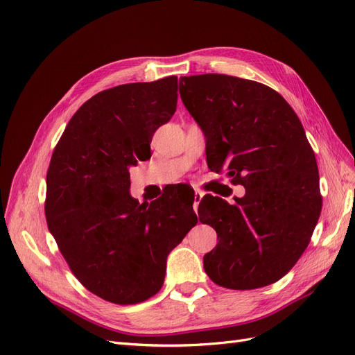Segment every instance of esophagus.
Segmentation results:
<instances>
[{"label": "esophagus", "mask_w": 355, "mask_h": 355, "mask_svg": "<svg viewBox=\"0 0 355 355\" xmlns=\"http://www.w3.org/2000/svg\"><path fill=\"white\" fill-rule=\"evenodd\" d=\"M201 198H202V192L196 191V194H194V210H196V213H197V210H198V204H200Z\"/></svg>", "instance_id": "esophagus-1"}]
</instances>
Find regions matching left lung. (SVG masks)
<instances>
[{
    "mask_svg": "<svg viewBox=\"0 0 355 355\" xmlns=\"http://www.w3.org/2000/svg\"><path fill=\"white\" fill-rule=\"evenodd\" d=\"M179 93L206 137L209 167L245 188L235 204L207 197L200 220L219 241L204 254V271L234 290L278 282L305 252L321 211L318 167L302 123L282 94L250 80L180 77Z\"/></svg>",
    "mask_w": 355,
    "mask_h": 355,
    "instance_id": "obj_1",
    "label": "left lung"
}]
</instances>
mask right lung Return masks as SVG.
Segmentation results:
<instances>
[{"instance_id":"1","label":"right lung","mask_w":355,"mask_h":355,"mask_svg":"<svg viewBox=\"0 0 355 355\" xmlns=\"http://www.w3.org/2000/svg\"><path fill=\"white\" fill-rule=\"evenodd\" d=\"M176 103L173 75L103 90L73 114L51 155L49 231L80 283L112 304L154 296L168 253L197 225L194 201L139 204L128 191L130 168L151 157V139Z\"/></svg>"}]
</instances>
